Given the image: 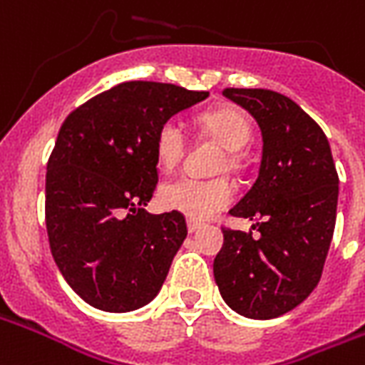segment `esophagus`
Wrapping results in <instances>:
<instances>
[{
  "mask_svg": "<svg viewBox=\"0 0 365 365\" xmlns=\"http://www.w3.org/2000/svg\"><path fill=\"white\" fill-rule=\"evenodd\" d=\"M199 227H201V222H197V220H191V218L187 220V230H189V232H191V233L197 232Z\"/></svg>",
  "mask_w": 365,
  "mask_h": 365,
  "instance_id": "obj_1",
  "label": "esophagus"
}]
</instances>
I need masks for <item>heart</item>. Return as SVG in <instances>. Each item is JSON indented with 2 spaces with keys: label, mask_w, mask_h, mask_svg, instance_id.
Listing matches in <instances>:
<instances>
[{
  "label": "heart",
  "mask_w": 365,
  "mask_h": 365,
  "mask_svg": "<svg viewBox=\"0 0 365 365\" xmlns=\"http://www.w3.org/2000/svg\"><path fill=\"white\" fill-rule=\"evenodd\" d=\"M197 124L208 138L218 141L224 147V155H220L216 170L241 168L243 149L252 139V124L243 110L235 107H220L201 113L197 116ZM155 155L164 170L176 168L178 163L185 155V133L176 120L163 122L155 135ZM233 199L232 183L226 178H201L183 176L174 182L164 183L160 189V201L166 208L182 212L193 220H205L212 216Z\"/></svg>",
  "instance_id": "heart-1"
}]
</instances>
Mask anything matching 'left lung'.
I'll list each match as a JSON object with an SVG mask.
<instances>
[{"mask_svg":"<svg viewBox=\"0 0 365 365\" xmlns=\"http://www.w3.org/2000/svg\"><path fill=\"white\" fill-rule=\"evenodd\" d=\"M255 116L264 151L257 182L230 210L257 220L252 232L224 227L214 258L222 299L247 318L269 319L293 310L324 272L335 218L339 176L329 141L312 116L272 90L222 91Z\"/></svg>","mask_w":365,"mask_h":365,"instance_id":"1","label":"left lung"}]
</instances>
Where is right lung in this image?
<instances>
[{
	"instance_id": "obj_1",
	"label": "right lung",
	"mask_w": 365,
	"mask_h": 365,
	"mask_svg": "<svg viewBox=\"0 0 365 365\" xmlns=\"http://www.w3.org/2000/svg\"><path fill=\"white\" fill-rule=\"evenodd\" d=\"M208 91L122 82L66 116L47 160L46 227L57 268L88 304L130 312L151 302L187 235L182 212L149 214L155 135Z\"/></svg>"
}]
</instances>
